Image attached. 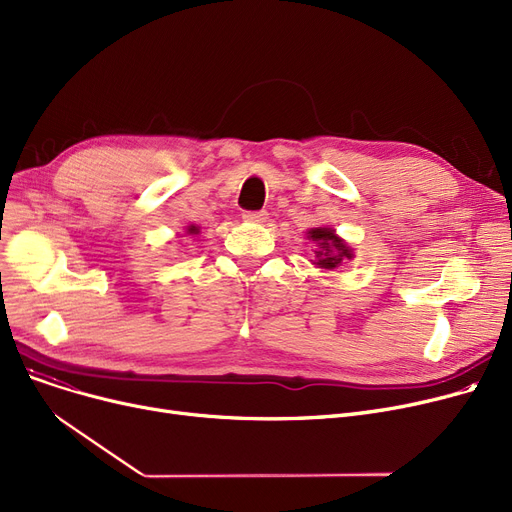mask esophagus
I'll return each mask as SVG.
<instances>
[{
  "label": "esophagus",
  "instance_id": "obj_1",
  "mask_svg": "<svg viewBox=\"0 0 512 512\" xmlns=\"http://www.w3.org/2000/svg\"><path fill=\"white\" fill-rule=\"evenodd\" d=\"M267 211H245L242 213V218H245L247 222H255V224H263V222H267Z\"/></svg>",
  "mask_w": 512,
  "mask_h": 512
}]
</instances>
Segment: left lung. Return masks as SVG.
Masks as SVG:
<instances>
[{
	"label": "left lung",
	"mask_w": 512,
	"mask_h": 512,
	"mask_svg": "<svg viewBox=\"0 0 512 512\" xmlns=\"http://www.w3.org/2000/svg\"><path fill=\"white\" fill-rule=\"evenodd\" d=\"M307 238L317 242L313 263L321 270H334V267L342 265V261L353 259V249L340 236H336L332 228H311Z\"/></svg>",
	"instance_id": "1"
}]
</instances>
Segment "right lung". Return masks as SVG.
<instances>
[{
  "label": "right lung",
  "instance_id": "obj_1",
  "mask_svg": "<svg viewBox=\"0 0 512 512\" xmlns=\"http://www.w3.org/2000/svg\"><path fill=\"white\" fill-rule=\"evenodd\" d=\"M186 234H191V236H193V234H199V228H197V226H188V228H186Z\"/></svg>",
  "mask_w": 512,
  "mask_h": 512
}]
</instances>
